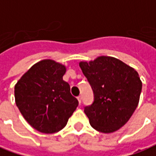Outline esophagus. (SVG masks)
Wrapping results in <instances>:
<instances>
[{
  "instance_id": "obj_1",
  "label": "esophagus",
  "mask_w": 156,
  "mask_h": 156,
  "mask_svg": "<svg viewBox=\"0 0 156 156\" xmlns=\"http://www.w3.org/2000/svg\"><path fill=\"white\" fill-rule=\"evenodd\" d=\"M78 102H79V104H81V102H82V96H81V95L78 96Z\"/></svg>"
}]
</instances>
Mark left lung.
Instances as JSON below:
<instances>
[{
    "mask_svg": "<svg viewBox=\"0 0 156 156\" xmlns=\"http://www.w3.org/2000/svg\"><path fill=\"white\" fill-rule=\"evenodd\" d=\"M92 87L93 104L84 108L91 127L103 133L117 131L127 123L139 105L142 82L134 68L112 56L80 62Z\"/></svg>",
    "mask_w": 156,
    "mask_h": 156,
    "instance_id": "1",
    "label": "left lung"
}]
</instances>
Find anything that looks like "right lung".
<instances>
[{
    "label": "right lung",
    "mask_w": 156,
    "mask_h": 156,
    "mask_svg": "<svg viewBox=\"0 0 156 156\" xmlns=\"http://www.w3.org/2000/svg\"><path fill=\"white\" fill-rule=\"evenodd\" d=\"M66 67L51 59L35 63L14 88L17 108L28 123L43 133L59 132L78 105L63 80Z\"/></svg>",
    "instance_id": "obj_1"
}]
</instances>
